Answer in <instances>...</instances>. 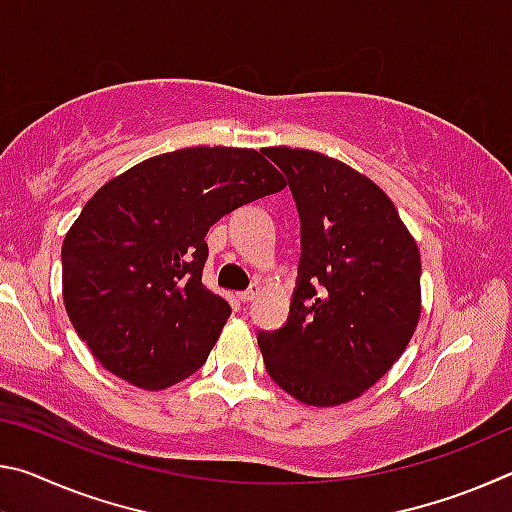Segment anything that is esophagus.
<instances>
[{"instance_id":"34e87169","label":"esophagus","mask_w":512,"mask_h":512,"mask_svg":"<svg viewBox=\"0 0 512 512\" xmlns=\"http://www.w3.org/2000/svg\"><path fill=\"white\" fill-rule=\"evenodd\" d=\"M257 296H259V284L255 282V284H250V287H248L246 291L239 293V300H241V302H250V300H255Z\"/></svg>"}]
</instances>
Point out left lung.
Segmentation results:
<instances>
[{
  "mask_svg": "<svg viewBox=\"0 0 512 512\" xmlns=\"http://www.w3.org/2000/svg\"><path fill=\"white\" fill-rule=\"evenodd\" d=\"M300 214V266L287 325L259 332L268 375L309 406L354 400L391 370L418 327L420 253L395 205L323 153L264 149Z\"/></svg>",
  "mask_w": 512,
  "mask_h": 512,
  "instance_id": "8db88e82",
  "label": "left lung"
}]
</instances>
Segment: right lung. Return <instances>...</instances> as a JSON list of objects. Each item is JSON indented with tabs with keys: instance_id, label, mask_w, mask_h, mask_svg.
I'll use <instances>...</instances> for the list:
<instances>
[{
	"instance_id": "1",
	"label": "right lung",
	"mask_w": 512,
	"mask_h": 512,
	"mask_svg": "<svg viewBox=\"0 0 512 512\" xmlns=\"http://www.w3.org/2000/svg\"><path fill=\"white\" fill-rule=\"evenodd\" d=\"M287 187L262 151L192 146L108 180L63 241V300L112 375L144 391L203 366L230 305L203 284L221 216Z\"/></svg>"
}]
</instances>
